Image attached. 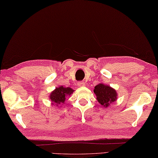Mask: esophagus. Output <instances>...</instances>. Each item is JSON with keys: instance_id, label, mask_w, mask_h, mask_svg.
I'll use <instances>...</instances> for the list:
<instances>
[{"instance_id": "34e87169", "label": "esophagus", "mask_w": 158, "mask_h": 158, "mask_svg": "<svg viewBox=\"0 0 158 158\" xmlns=\"http://www.w3.org/2000/svg\"><path fill=\"white\" fill-rule=\"evenodd\" d=\"M77 85L79 87H83V86H85V83L84 81H79L77 83Z\"/></svg>"}]
</instances>
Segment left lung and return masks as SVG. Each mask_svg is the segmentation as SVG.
Wrapping results in <instances>:
<instances>
[{
    "label": "left lung",
    "instance_id": "obj_1",
    "mask_svg": "<svg viewBox=\"0 0 158 158\" xmlns=\"http://www.w3.org/2000/svg\"><path fill=\"white\" fill-rule=\"evenodd\" d=\"M94 92L96 96L98 102L106 108L109 106V104L115 102L117 98L116 90L103 83H100L96 85Z\"/></svg>",
    "mask_w": 158,
    "mask_h": 158
}]
</instances>
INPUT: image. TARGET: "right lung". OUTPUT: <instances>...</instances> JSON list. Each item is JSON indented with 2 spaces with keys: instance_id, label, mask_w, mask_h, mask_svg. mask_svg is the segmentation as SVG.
Here are the masks:
<instances>
[{
  "instance_id": "add662e5",
  "label": "right lung",
  "mask_w": 158,
  "mask_h": 158,
  "mask_svg": "<svg viewBox=\"0 0 158 158\" xmlns=\"http://www.w3.org/2000/svg\"><path fill=\"white\" fill-rule=\"evenodd\" d=\"M74 90L70 88H64L63 86H60L59 88H56L51 93L49 96L50 100L52 102L53 105H56V106H59V105L64 104L66 100L67 96H70Z\"/></svg>"
}]
</instances>
